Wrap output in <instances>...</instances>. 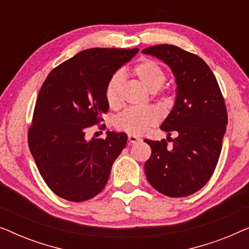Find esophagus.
Here are the masks:
<instances>
[{"label":"esophagus","mask_w":249,"mask_h":249,"mask_svg":"<svg viewBox=\"0 0 249 249\" xmlns=\"http://www.w3.org/2000/svg\"><path fill=\"white\" fill-rule=\"evenodd\" d=\"M128 139H129V142H132V144H134V142H137L141 141V138L137 137V136H135V135H129Z\"/></svg>","instance_id":"34e87169"}]
</instances>
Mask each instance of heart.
I'll return each mask as SVG.
<instances>
[{
  "label": "heart",
  "instance_id": "b5f03b06",
  "mask_svg": "<svg viewBox=\"0 0 249 249\" xmlns=\"http://www.w3.org/2000/svg\"><path fill=\"white\" fill-rule=\"evenodd\" d=\"M132 74L147 88L149 91H156L165 83L166 74L163 68L154 60L144 59L136 64ZM124 77L120 72L114 73L110 78L105 88V98L111 107H118L121 103V87ZM160 114L152 107L128 108L118 115L114 125L119 130L131 135H142L148 127L159 122Z\"/></svg>",
  "mask_w": 249,
  "mask_h": 249
}]
</instances>
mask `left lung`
Masks as SVG:
<instances>
[{"label":"left lung","mask_w":249,"mask_h":249,"mask_svg":"<svg viewBox=\"0 0 249 249\" xmlns=\"http://www.w3.org/2000/svg\"><path fill=\"white\" fill-rule=\"evenodd\" d=\"M142 53L163 61L177 84L175 104L161 129L168 137L172 131L178 136L172 146L165 139H145L152 148L146 178L166 196L192 195L212 177L222 148L228 114L219 84L204 60L178 46L161 44Z\"/></svg>","instance_id":"obj_1"}]
</instances>
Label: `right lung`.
Listing matches in <instances>:
<instances>
[{
	"label": "right lung",
	"instance_id": "obj_1",
	"mask_svg": "<svg viewBox=\"0 0 249 249\" xmlns=\"http://www.w3.org/2000/svg\"><path fill=\"white\" fill-rule=\"evenodd\" d=\"M138 49H90L51 71L40 88L28 132L37 169L53 193L71 202L93 198L107 185L127 134L86 139V130L108 111L110 78Z\"/></svg>",
	"mask_w": 249,
	"mask_h": 249
}]
</instances>
